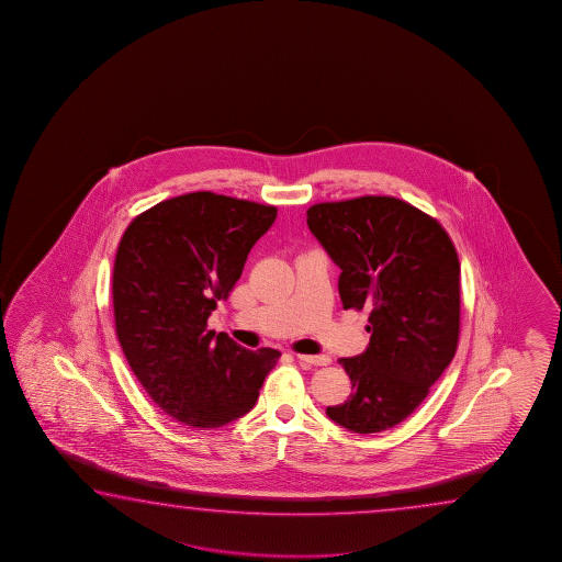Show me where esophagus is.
<instances>
[{"instance_id": "34e87169", "label": "esophagus", "mask_w": 562, "mask_h": 562, "mask_svg": "<svg viewBox=\"0 0 562 562\" xmlns=\"http://www.w3.org/2000/svg\"><path fill=\"white\" fill-rule=\"evenodd\" d=\"M299 362L308 363V366H328L330 358L328 356H306V353H296Z\"/></svg>"}]
</instances>
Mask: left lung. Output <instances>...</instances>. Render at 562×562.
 <instances>
[{
  "mask_svg": "<svg viewBox=\"0 0 562 562\" xmlns=\"http://www.w3.org/2000/svg\"><path fill=\"white\" fill-rule=\"evenodd\" d=\"M306 224L334 263L346 311H370L366 352L340 358L353 393L326 409L358 435L400 425L457 353L460 261L437 220L393 196L323 202Z\"/></svg>",
  "mask_w": 562,
  "mask_h": 562,
  "instance_id": "left-lung-1",
  "label": "left lung"
}]
</instances>
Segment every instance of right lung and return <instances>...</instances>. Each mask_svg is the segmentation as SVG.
Here are the masks:
<instances>
[{"label":"right lung","instance_id":"obj_1","mask_svg":"<svg viewBox=\"0 0 562 562\" xmlns=\"http://www.w3.org/2000/svg\"><path fill=\"white\" fill-rule=\"evenodd\" d=\"M276 218V206L191 192L145 210L117 246L112 295L125 360L155 405L189 427L244 417L281 356L206 328Z\"/></svg>","mask_w":562,"mask_h":562}]
</instances>
